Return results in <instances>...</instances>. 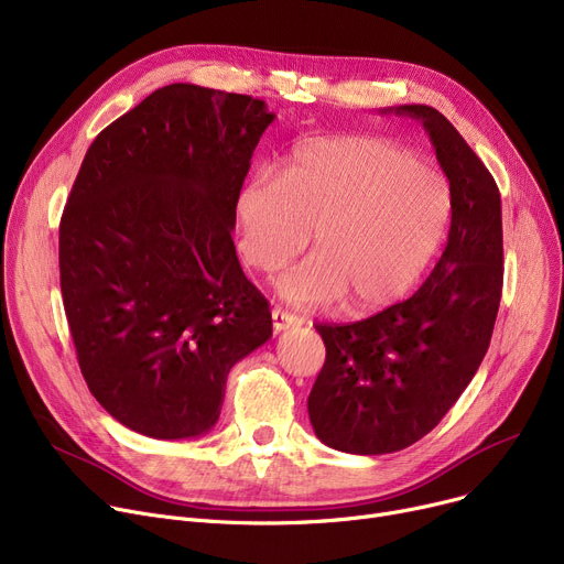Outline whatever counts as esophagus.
Wrapping results in <instances>:
<instances>
[{
	"label": "esophagus",
	"mask_w": 564,
	"mask_h": 564,
	"mask_svg": "<svg viewBox=\"0 0 564 564\" xmlns=\"http://www.w3.org/2000/svg\"><path fill=\"white\" fill-rule=\"evenodd\" d=\"M297 322H300V317L288 313V311H281V308H274V311H272V327H274L276 334L290 329L292 324H297Z\"/></svg>",
	"instance_id": "obj_1"
}]
</instances>
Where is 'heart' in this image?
I'll return each instance as SVG.
<instances>
[{
  "label": "heart",
  "instance_id": "b5f03b06",
  "mask_svg": "<svg viewBox=\"0 0 564 564\" xmlns=\"http://www.w3.org/2000/svg\"><path fill=\"white\" fill-rule=\"evenodd\" d=\"M240 256L274 274L285 302L347 313L389 306L419 283L451 219V187L402 148L361 137L319 139L292 153L281 177L258 173L235 203Z\"/></svg>",
  "mask_w": 564,
  "mask_h": 564
}]
</instances>
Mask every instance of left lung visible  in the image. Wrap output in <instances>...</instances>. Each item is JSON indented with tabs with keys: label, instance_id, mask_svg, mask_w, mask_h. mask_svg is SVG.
<instances>
[{
	"label": "left lung",
	"instance_id": "1",
	"mask_svg": "<svg viewBox=\"0 0 564 564\" xmlns=\"http://www.w3.org/2000/svg\"><path fill=\"white\" fill-rule=\"evenodd\" d=\"M423 123L451 183V232L427 281L354 324H315L327 347L308 395L322 443L351 455L398 453L432 432L478 372L502 290V217L491 173L427 105L381 109Z\"/></svg>",
	"mask_w": 564,
	"mask_h": 564
}]
</instances>
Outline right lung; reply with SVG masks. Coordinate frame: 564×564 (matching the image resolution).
<instances>
[{"label":"right lung","instance_id":"obj_1","mask_svg":"<svg viewBox=\"0 0 564 564\" xmlns=\"http://www.w3.org/2000/svg\"><path fill=\"white\" fill-rule=\"evenodd\" d=\"M274 118L251 96L169 84L84 155L58 226L64 308L88 391L132 432H210L230 368L272 338L232 230Z\"/></svg>","mask_w":564,"mask_h":564}]
</instances>
